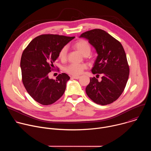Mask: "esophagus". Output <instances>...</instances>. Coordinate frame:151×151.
I'll return each instance as SVG.
<instances>
[{"mask_svg": "<svg viewBox=\"0 0 151 151\" xmlns=\"http://www.w3.org/2000/svg\"><path fill=\"white\" fill-rule=\"evenodd\" d=\"M79 78H80V76H72V78L75 79H79Z\"/></svg>", "mask_w": 151, "mask_h": 151, "instance_id": "obj_1", "label": "esophagus"}]
</instances>
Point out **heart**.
I'll use <instances>...</instances> for the list:
<instances>
[{
	"instance_id": "heart-1",
	"label": "heart",
	"mask_w": 151,
	"mask_h": 151,
	"mask_svg": "<svg viewBox=\"0 0 151 151\" xmlns=\"http://www.w3.org/2000/svg\"><path fill=\"white\" fill-rule=\"evenodd\" d=\"M73 47L85 57L89 55L91 52V46L90 44L87 41L83 39L79 40L75 42L73 45ZM67 47H63L58 53V58L61 60H65L67 55ZM85 68L86 66L84 64L72 63L65 67L64 70L70 75L78 76L81 75Z\"/></svg>"
}]
</instances>
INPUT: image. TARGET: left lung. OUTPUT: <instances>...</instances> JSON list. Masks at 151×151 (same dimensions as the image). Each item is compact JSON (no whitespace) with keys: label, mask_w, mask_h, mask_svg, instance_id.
I'll list each match as a JSON object with an SVG mask.
<instances>
[{"label":"left lung","mask_w":151,"mask_h":151,"mask_svg":"<svg viewBox=\"0 0 151 151\" xmlns=\"http://www.w3.org/2000/svg\"><path fill=\"white\" fill-rule=\"evenodd\" d=\"M94 48L97 54L91 72L99 76L90 78L86 87L87 96L96 103L106 105L117 100L122 93L129 76L127 56L121 43L101 29H94L81 35Z\"/></svg>","instance_id":"left-lung-1"}]
</instances>
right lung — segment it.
I'll return each instance as SVG.
<instances>
[{
  "label": "right lung",
  "instance_id": "1",
  "mask_svg": "<svg viewBox=\"0 0 151 151\" xmlns=\"http://www.w3.org/2000/svg\"><path fill=\"white\" fill-rule=\"evenodd\" d=\"M74 38L40 35L33 39L23 51L20 62L23 83L29 95L40 104H51L65 91L70 77L63 73L54 80L49 78L48 75L60 50Z\"/></svg>",
  "mask_w": 151,
  "mask_h": 151
}]
</instances>
